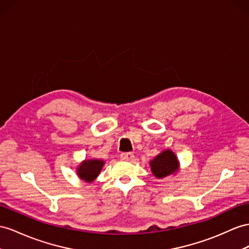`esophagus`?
I'll use <instances>...</instances> for the list:
<instances>
[{
  "mask_svg": "<svg viewBox=\"0 0 249 249\" xmlns=\"http://www.w3.org/2000/svg\"><path fill=\"white\" fill-rule=\"evenodd\" d=\"M121 159L124 161H132L133 159H135V156H133V154H131V152H126V154H122L121 155Z\"/></svg>",
  "mask_w": 249,
  "mask_h": 249,
  "instance_id": "34e87169",
  "label": "esophagus"
}]
</instances>
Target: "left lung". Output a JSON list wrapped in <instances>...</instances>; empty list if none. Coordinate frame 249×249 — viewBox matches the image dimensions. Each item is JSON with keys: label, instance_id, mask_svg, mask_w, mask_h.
Here are the masks:
<instances>
[{"label": "left lung", "instance_id": "left-lung-1", "mask_svg": "<svg viewBox=\"0 0 249 249\" xmlns=\"http://www.w3.org/2000/svg\"><path fill=\"white\" fill-rule=\"evenodd\" d=\"M151 173L157 179L175 176L180 170V162L170 149L162 150L149 162Z\"/></svg>", "mask_w": 249, "mask_h": 249}]
</instances>
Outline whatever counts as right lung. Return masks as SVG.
Listing matches in <instances>:
<instances>
[{"mask_svg":"<svg viewBox=\"0 0 249 249\" xmlns=\"http://www.w3.org/2000/svg\"><path fill=\"white\" fill-rule=\"evenodd\" d=\"M105 162L99 159H87L76 166V175L79 179L86 183H92L100 175Z\"/></svg>","mask_w":249,"mask_h":249,"instance_id":"1","label":"right lung"}]
</instances>
